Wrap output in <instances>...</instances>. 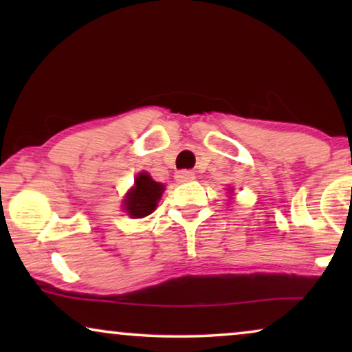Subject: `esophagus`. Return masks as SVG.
<instances>
[{
    "label": "esophagus",
    "mask_w": 352,
    "mask_h": 352,
    "mask_svg": "<svg viewBox=\"0 0 352 352\" xmlns=\"http://www.w3.org/2000/svg\"><path fill=\"white\" fill-rule=\"evenodd\" d=\"M195 179V175L192 171H177L176 173V181L177 182H189V181H194Z\"/></svg>",
    "instance_id": "obj_1"
}]
</instances>
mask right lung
Segmentation results:
<instances>
[{"mask_svg":"<svg viewBox=\"0 0 352 352\" xmlns=\"http://www.w3.org/2000/svg\"><path fill=\"white\" fill-rule=\"evenodd\" d=\"M165 186L153 181L148 173H139L134 186L123 199V208L131 218H146L157 208Z\"/></svg>","mask_w":352,"mask_h":352,"instance_id":"right-lung-1","label":"right lung"}]
</instances>
